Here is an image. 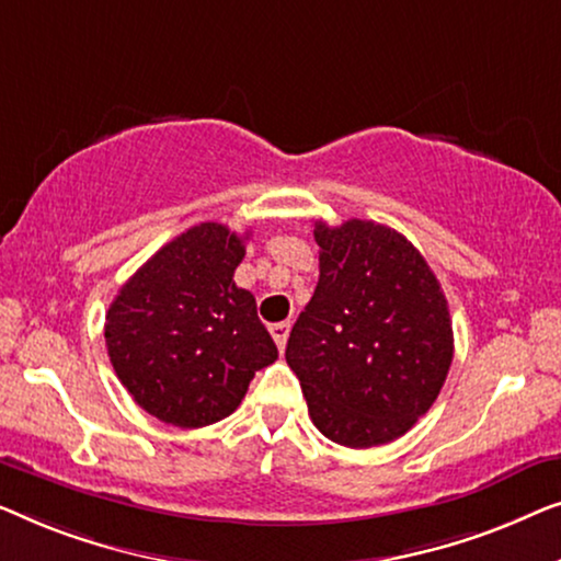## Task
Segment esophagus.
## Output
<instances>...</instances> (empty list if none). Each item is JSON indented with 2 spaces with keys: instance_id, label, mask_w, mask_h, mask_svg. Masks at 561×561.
Wrapping results in <instances>:
<instances>
[{
  "instance_id": "34e87169",
  "label": "esophagus",
  "mask_w": 561,
  "mask_h": 561,
  "mask_svg": "<svg viewBox=\"0 0 561 561\" xmlns=\"http://www.w3.org/2000/svg\"><path fill=\"white\" fill-rule=\"evenodd\" d=\"M289 322H274L270 328V333L274 337V343H277V348L284 351V345H287V337H289Z\"/></svg>"
}]
</instances>
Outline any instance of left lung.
<instances>
[{"label": "left lung", "mask_w": 561, "mask_h": 561, "mask_svg": "<svg viewBox=\"0 0 561 561\" xmlns=\"http://www.w3.org/2000/svg\"><path fill=\"white\" fill-rule=\"evenodd\" d=\"M320 279L287 341L312 424L337 445L399 439L435 404L453 363L447 299L399 231L314 220Z\"/></svg>", "instance_id": "obj_1"}]
</instances>
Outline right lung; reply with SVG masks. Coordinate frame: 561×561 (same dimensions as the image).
<instances>
[{"mask_svg": "<svg viewBox=\"0 0 561 561\" xmlns=\"http://www.w3.org/2000/svg\"><path fill=\"white\" fill-rule=\"evenodd\" d=\"M249 236L220 224L187 228L124 284L106 312V348L131 399L172 427L233 414L277 345L233 272Z\"/></svg>", "mask_w": 561, "mask_h": 561, "instance_id": "obj_1", "label": "right lung"}]
</instances>
